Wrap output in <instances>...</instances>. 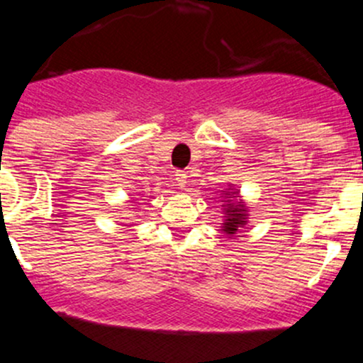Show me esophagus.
Returning a JSON list of instances; mask_svg holds the SVG:
<instances>
[{
    "instance_id": "obj_1",
    "label": "esophagus",
    "mask_w": 363,
    "mask_h": 363,
    "mask_svg": "<svg viewBox=\"0 0 363 363\" xmlns=\"http://www.w3.org/2000/svg\"><path fill=\"white\" fill-rule=\"evenodd\" d=\"M176 182H177V186L181 187V189H184L186 184H187V174L181 172V170H177V172H176Z\"/></svg>"
}]
</instances>
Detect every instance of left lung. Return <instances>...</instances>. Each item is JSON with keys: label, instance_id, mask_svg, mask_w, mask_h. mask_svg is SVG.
Returning a JSON list of instances; mask_svg holds the SVG:
<instances>
[{"label": "left lung", "instance_id": "left-lung-1", "mask_svg": "<svg viewBox=\"0 0 363 363\" xmlns=\"http://www.w3.org/2000/svg\"><path fill=\"white\" fill-rule=\"evenodd\" d=\"M225 215H227V218H225L222 230L228 235H234L237 228L242 227V225H245V222H247V220H245L247 218V210H245L244 205L228 203V205H225Z\"/></svg>", "mask_w": 363, "mask_h": 363}]
</instances>
